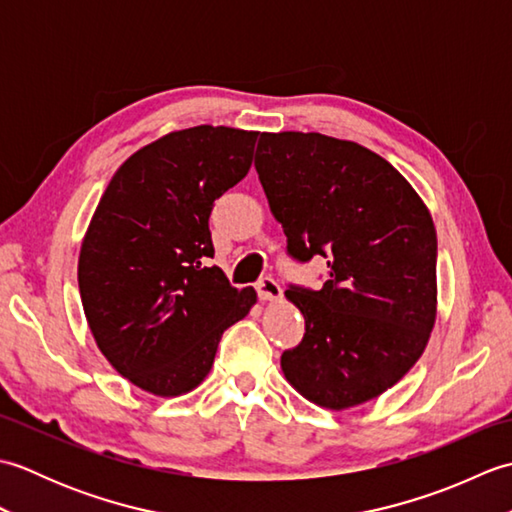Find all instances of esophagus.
I'll list each match as a JSON object with an SVG mask.
<instances>
[{
	"mask_svg": "<svg viewBox=\"0 0 512 512\" xmlns=\"http://www.w3.org/2000/svg\"><path fill=\"white\" fill-rule=\"evenodd\" d=\"M255 288H257V295L262 301H277V299H281V292H284L273 277H262L257 281Z\"/></svg>",
	"mask_w": 512,
	"mask_h": 512,
	"instance_id": "esophagus-1",
	"label": "esophagus"
}]
</instances>
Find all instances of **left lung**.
Instances as JSON below:
<instances>
[{
	"instance_id": "8db88e82",
	"label": "left lung",
	"mask_w": 512,
	"mask_h": 512,
	"mask_svg": "<svg viewBox=\"0 0 512 512\" xmlns=\"http://www.w3.org/2000/svg\"><path fill=\"white\" fill-rule=\"evenodd\" d=\"M255 169L288 255L328 259L321 290H286L306 334L281 369L314 405H363L416 365L436 323L431 213L385 158L352 140L262 134Z\"/></svg>"
}]
</instances>
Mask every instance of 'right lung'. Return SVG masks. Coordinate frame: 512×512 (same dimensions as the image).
Instances as JSON below:
<instances>
[{
    "label": "right lung",
    "mask_w": 512,
    "mask_h": 512,
    "mask_svg": "<svg viewBox=\"0 0 512 512\" xmlns=\"http://www.w3.org/2000/svg\"><path fill=\"white\" fill-rule=\"evenodd\" d=\"M259 132L198 125L129 156L107 184L79 255L94 341L129 383L182 396L211 372L226 328L255 306L209 266L215 200L253 165Z\"/></svg>",
    "instance_id": "right-lung-1"
}]
</instances>
